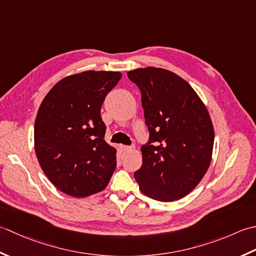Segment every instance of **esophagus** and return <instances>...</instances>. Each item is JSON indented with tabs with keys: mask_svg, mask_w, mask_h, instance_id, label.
I'll list each match as a JSON object with an SVG mask.
<instances>
[{
	"mask_svg": "<svg viewBox=\"0 0 256 256\" xmlns=\"http://www.w3.org/2000/svg\"><path fill=\"white\" fill-rule=\"evenodd\" d=\"M120 150L122 151V152H127V151L134 150V147H130V146H124V144H122L120 146Z\"/></svg>",
	"mask_w": 256,
	"mask_h": 256,
	"instance_id": "obj_1",
	"label": "esophagus"
}]
</instances>
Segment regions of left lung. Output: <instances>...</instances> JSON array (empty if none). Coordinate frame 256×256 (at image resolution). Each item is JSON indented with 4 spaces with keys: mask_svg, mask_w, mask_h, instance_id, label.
I'll use <instances>...</instances> for the list:
<instances>
[{
    "mask_svg": "<svg viewBox=\"0 0 256 256\" xmlns=\"http://www.w3.org/2000/svg\"><path fill=\"white\" fill-rule=\"evenodd\" d=\"M127 75L142 92L150 132L134 179L151 199L179 200L199 184L210 166L214 144L210 114L189 82L174 72L149 66Z\"/></svg>",
    "mask_w": 256,
    "mask_h": 256,
    "instance_id": "obj_1",
    "label": "left lung"
}]
</instances>
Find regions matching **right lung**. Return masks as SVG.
Segmentation results:
<instances>
[{
  "label": "right lung",
  "instance_id": "obj_1",
  "mask_svg": "<svg viewBox=\"0 0 256 256\" xmlns=\"http://www.w3.org/2000/svg\"><path fill=\"white\" fill-rule=\"evenodd\" d=\"M122 72L86 70L66 76L42 102L34 147L40 168L57 189L85 198L105 189L116 169L117 149L104 139L100 109Z\"/></svg>",
  "mask_w": 256,
  "mask_h": 256
}]
</instances>
